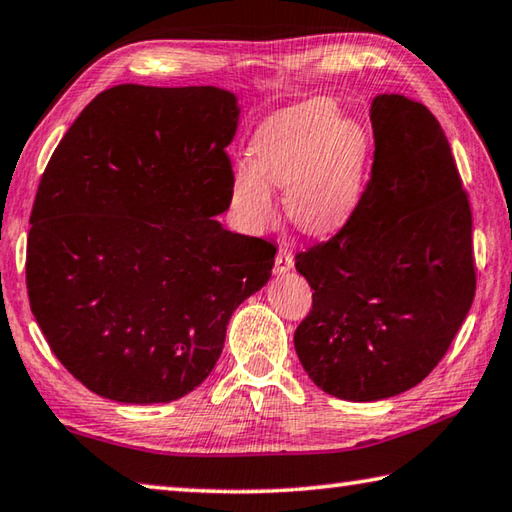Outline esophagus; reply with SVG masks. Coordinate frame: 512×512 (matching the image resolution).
Listing matches in <instances>:
<instances>
[{
    "instance_id": "esophagus-1",
    "label": "esophagus",
    "mask_w": 512,
    "mask_h": 512,
    "mask_svg": "<svg viewBox=\"0 0 512 512\" xmlns=\"http://www.w3.org/2000/svg\"><path fill=\"white\" fill-rule=\"evenodd\" d=\"M292 267H294V256L290 254L288 249L281 247L279 254H276V261H274V272L276 274H285V272H290Z\"/></svg>"
}]
</instances>
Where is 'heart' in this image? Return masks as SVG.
Listing matches in <instances>:
<instances>
[{
  "mask_svg": "<svg viewBox=\"0 0 512 512\" xmlns=\"http://www.w3.org/2000/svg\"><path fill=\"white\" fill-rule=\"evenodd\" d=\"M251 164L231 175V206L249 229L270 227L274 188L299 229L333 233L362 202L371 139L362 121L330 98H310L272 114L251 139Z\"/></svg>",
  "mask_w": 512,
  "mask_h": 512,
  "instance_id": "heart-1",
  "label": "heart"
}]
</instances>
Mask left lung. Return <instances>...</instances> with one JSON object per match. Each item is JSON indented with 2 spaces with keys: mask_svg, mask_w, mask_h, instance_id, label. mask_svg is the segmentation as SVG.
Listing matches in <instances>:
<instances>
[{
  "mask_svg": "<svg viewBox=\"0 0 512 512\" xmlns=\"http://www.w3.org/2000/svg\"><path fill=\"white\" fill-rule=\"evenodd\" d=\"M375 159L353 218L297 254L312 310L294 348L321 391L393 398L443 360L474 299L472 213L434 114L402 94L371 103Z\"/></svg>",
  "mask_w": 512,
  "mask_h": 512,
  "instance_id": "left-lung-1",
  "label": "left lung"
}]
</instances>
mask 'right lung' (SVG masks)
I'll return each instance as SVG.
<instances>
[{
	"label": "right lung",
	"instance_id": "1",
	"mask_svg": "<svg viewBox=\"0 0 512 512\" xmlns=\"http://www.w3.org/2000/svg\"><path fill=\"white\" fill-rule=\"evenodd\" d=\"M227 89L116 85L80 112L40 179L26 245L33 317L96 396L173 402L220 360L276 249L215 220L231 204Z\"/></svg>",
	"mask_w": 512,
	"mask_h": 512
}]
</instances>
